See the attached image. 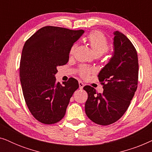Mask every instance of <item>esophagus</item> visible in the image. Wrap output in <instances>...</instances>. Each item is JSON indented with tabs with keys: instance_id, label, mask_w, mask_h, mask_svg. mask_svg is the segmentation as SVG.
I'll return each mask as SVG.
<instances>
[{
	"instance_id": "34e87169",
	"label": "esophagus",
	"mask_w": 152,
	"mask_h": 152,
	"mask_svg": "<svg viewBox=\"0 0 152 152\" xmlns=\"http://www.w3.org/2000/svg\"><path fill=\"white\" fill-rule=\"evenodd\" d=\"M79 86H80V89H82L83 87L84 86V84L83 82H81V81H80V82H79Z\"/></svg>"
}]
</instances>
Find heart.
<instances>
[{
    "instance_id": "obj_1",
    "label": "heart",
    "mask_w": 152,
    "mask_h": 152,
    "mask_svg": "<svg viewBox=\"0 0 152 152\" xmlns=\"http://www.w3.org/2000/svg\"><path fill=\"white\" fill-rule=\"evenodd\" d=\"M86 40L90 45L91 50L97 57L102 55L109 50V43L104 34L100 31L95 30L89 33L86 37ZM77 47V44H73L70 48V54L72 55ZM93 70L85 66H82L79 69V74L83 78H86L92 73Z\"/></svg>"
}]
</instances>
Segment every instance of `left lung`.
<instances>
[{
	"instance_id": "1",
	"label": "left lung",
	"mask_w": 152,
	"mask_h": 152,
	"mask_svg": "<svg viewBox=\"0 0 152 152\" xmlns=\"http://www.w3.org/2000/svg\"><path fill=\"white\" fill-rule=\"evenodd\" d=\"M114 35L113 56L97 76L103 85V93H97L91 86L84 87L88 93L85 112L89 119L99 125L118 121L129 107L138 87L136 50L122 33L115 31Z\"/></svg>"
}]
</instances>
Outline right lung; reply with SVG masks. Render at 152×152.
<instances>
[{
    "mask_svg": "<svg viewBox=\"0 0 152 152\" xmlns=\"http://www.w3.org/2000/svg\"><path fill=\"white\" fill-rule=\"evenodd\" d=\"M84 31L45 26L25 43L20 62V80L30 113L41 123L52 124L64 117L77 80L56 82L57 68L69 59L70 48Z\"/></svg>",
    "mask_w": 152,
    "mask_h": 152,
    "instance_id": "add662e5",
    "label": "right lung"
}]
</instances>
